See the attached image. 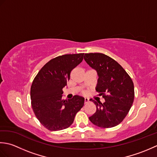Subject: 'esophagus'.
<instances>
[{
	"label": "esophagus",
	"mask_w": 157,
	"mask_h": 157,
	"mask_svg": "<svg viewBox=\"0 0 157 157\" xmlns=\"http://www.w3.org/2000/svg\"><path fill=\"white\" fill-rule=\"evenodd\" d=\"M89 102V99L87 98H84V103L85 104H86V103H88Z\"/></svg>",
	"instance_id": "1"
}]
</instances>
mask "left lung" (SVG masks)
<instances>
[{
	"label": "left lung",
	"mask_w": 157,
	"mask_h": 157,
	"mask_svg": "<svg viewBox=\"0 0 157 157\" xmlns=\"http://www.w3.org/2000/svg\"><path fill=\"white\" fill-rule=\"evenodd\" d=\"M84 60L98 75L96 90L105 102L91 101L96 106L90 117L93 124L102 128L119 125L128 115L134 99V86L125 70L114 59L102 53H86Z\"/></svg>",
	"instance_id": "left-lung-1"
}]
</instances>
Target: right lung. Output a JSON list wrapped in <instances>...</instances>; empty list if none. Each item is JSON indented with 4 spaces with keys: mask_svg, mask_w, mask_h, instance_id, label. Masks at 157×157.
Wrapping results in <instances>:
<instances>
[{
    "mask_svg": "<svg viewBox=\"0 0 157 157\" xmlns=\"http://www.w3.org/2000/svg\"><path fill=\"white\" fill-rule=\"evenodd\" d=\"M84 53L56 56L46 63L32 82L31 104L36 117L50 131L69 128L76 113L84 103V98L75 95L63 100V88L70 79V73L84 59Z\"/></svg>",
    "mask_w": 157,
    "mask_h": 157,
    "instance_id": "obj_1",
    "label": "right lung"
}]
</instances>
